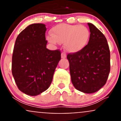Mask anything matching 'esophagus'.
Here are the masks:
<instances>
[{
	"mask_svg": "<svg viewBox=\"0 0 121 121\" xmlns=\"http://www.w3.org/2000/svg\"><path fill=\"white\" fill-rule=\"evenodd\" d=\"M61 58H62V59H65V58L66 57V53H64V52H62L61 53Z\"/></svg>",
	"mask_w": 121,
	"mask_h": 121,
	"instance_id": "esophagus-1",
	"label": "esophagus"
}]
</instances>
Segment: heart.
Returning <instances> with one entry per match:
<instances>
[{"instance_id": "heart-1", "label": "heart", "mask_w": 121, "mask_h": 121, "mask_svg": "<svg viewBox=\"0 0 121 121\" xmlns=\"http://www.w3.org/2000/svg\"><path fill=\"white\" fill-rule=\"evenodd\" d=\"M51 36L47 39L52 43H64L65 49L69 52L81 51L86 45L90 37V31L85 26L62 23L51 29Z\"/></svg>"}]
</instances>
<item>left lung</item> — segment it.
<instances>
[{
  "label": "left lung",
  "instance_id": "8db88e82",
  "mask_svg": "<svg viewBox=\"0 0 121 121\" xmlns=\"http://www.w3.org/2000/svg\"><path fill=\"white\" fill-rule=\"evenodd\" d=\"M88 44L78 52L69 53L71 80L75 88L85 93L99 91L106 84L110 70V53L104 35L91 23H87Z\"/></svg>",
  "mask_w": 121,
  "mask_h": 121
}]
</instances>
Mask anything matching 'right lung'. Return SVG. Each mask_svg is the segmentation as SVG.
<instances>
[{
	"instance_id": "1",
	"label": "right lung",
	"mask_w": 121,
	"mask_h": 121,
	"mask_svg": "<svg viewBox=\"0 0 121 121\" xmlns=\"http://www.w3.org/2000/svg\"><path fill=\"white\" fill-rule=\"evenodd\" d=\"M45 25L28 26L15 41L12 58V73L19 89L35 96L45 91L52 82L61 59L59 49H47Z\"/></svg>"
}]
</instances>
